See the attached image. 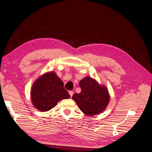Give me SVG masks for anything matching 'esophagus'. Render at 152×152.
<instances>
[{
  "label": "esophagus",
  "instance_id": "1",
  "mask_svg": "<svg viewBox=\"0 0 152 152\" xmlns=\"http://www.w3.org/2000/svg\"><path fill=\"white\" fill-rule=\"evenodd\" d=\"M69 95H70V97H72L73 94V92L72 91H69Z\"/></svg>",
  "mask_w": 152,
  "mask_h": 152
}]
</instances>
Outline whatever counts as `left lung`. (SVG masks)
Returning a JSON list of instances; mask_svg holds the SVG:
<instances>
[{
	"mask_svg": "<svg viewBox=\"0 0 152 152\" xmlns=\"http://www.w3.org/2000/svg\"><path fill=\"white\" fill-rule=\"evenodd\" d=\"M80 94L72 96L79 109L88 116H93L104 111L110 101L108 89L101 86L95 79L86 77L80 81Z\"/></svg>",
	"mask_w": 152,
	"mask_h": 152,
	"instance_id": "8db88e82",
	"label": "left lung"
}]
</instances>
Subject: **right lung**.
Here are the masks:
<instances>
[{
  "label": "right lung",
  "mask_w": 152,
  "mask_h": 152,
  "mask_svg": "<svg viewBox=\"0 0 152 152\" xmlns=\"http://www.w3.org/2000/svg\"><path fill=\"white\" fill-rule=\"evenodd\" d=\"M69 97L63 82L53 72L40 76L33 83L31 90L33 105L40 112L49 111L61 100Z\"/></svg>",
  "instance_id": "1"
}]
</instances>
